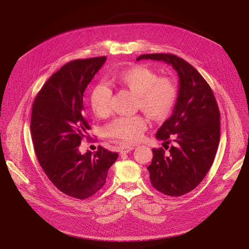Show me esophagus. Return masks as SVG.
<instances>
[{"label":"esophagus","instance_id":"obj_1","mask_svg":"<svg viewBox=\"0 0 249 249\" xmlns=\"http://www.w3.org/2000/svg\"><path fill=\"white\" fill-rule=\"evenodd\" d=\"M132 149H134V145H122L120 146V153L121 154H127L129 151H131Z\"/></svg>","mask_w":249,"mask_h":249}]
</instances>
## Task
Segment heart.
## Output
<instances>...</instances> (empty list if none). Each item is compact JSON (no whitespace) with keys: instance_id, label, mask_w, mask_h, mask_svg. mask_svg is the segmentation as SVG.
<instances>
[{"instance_id":"obj_1","label":"heart","mask_w":249,"mask_h":249,"mask_svg":"<svg viewBox=\"0 0 249 249\" xmlns=\"http://www.w3.org/2000/svg\"><path fill=\"white\" fill-rule=\"evenodd\" d=\"M117 88L135 94L136 107L142 110L155 121L165 120L170 116L177 101L178 88L175 80L158 73L144 65L124 69L114 74L110 79ZM112 91L106 84L92 86L89 101L95 116L104 118L109 115ZM147 127V120L142 116L118 117L105 128L106 134L114 142L130 144L139 142Z\"/></svg>"}]
</instances>
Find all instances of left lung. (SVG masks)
I'll use <instances>...</instances> for the list:
<instances>
[{
	"label": "left lung",
	"mask_w": 249,
	"mask_h": 249,
	"mask_svg": "<svg viewBox=\"0 0 249 249\" xmlns=\"http://www.w3.org/2000/svg\"><path fill=\"white\" fill-rule=\"evenodd\" d=\"M164 61L179 76V91L172 116L156 137L169 144L153 148L147 167L149 179L160 192L181 196L196 188L212 167L220 142V111L209 83L185 60L173 53H145L136 60ZM166 149L169 148L165 146Z\"/></svg>",
	"instance_id": "8db88e82"
}]
</instances>
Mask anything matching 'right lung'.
Instances as JSON below:
<instances>
[{
  "instance_id": "add662e5",
  "label": "right lung",
  "mask_w": 249,
  "mask_h": 249,
  "mask_svg": "<svg viewBox=\"0 0 249 249\" xmlns=\"http://www.w3.org/2000/svg\"><path fill=\"white\" fill-rule=\"evenodd\" d=\"M107 57L74 60L53 73L32 104L30 131L39 165L60 191L85 199L105 185L118 154L102 146L92 154L78 150L89 138L83 93Z\"/></svg>"
}]
</instances>
